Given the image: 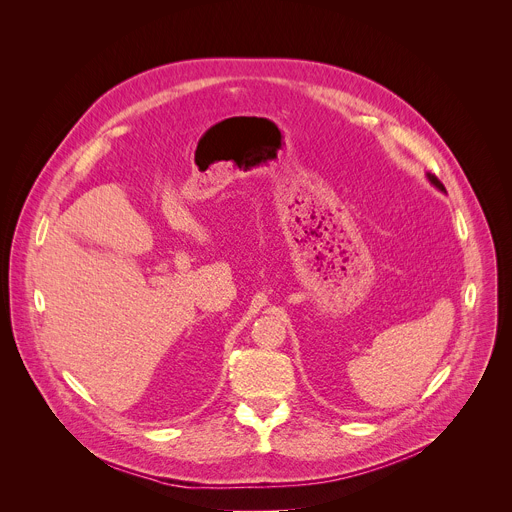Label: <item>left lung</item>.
<instances>
[{
    "label": "left lung",
    "instance_id": "8db88e82",
    "mask_svg": "<svg viewBox=\"0 0 512 512\" xmlns=\"http://www.w3.org/2000/svg\"><path fill=\"white\" fill-rule=\"evenodd\" d=\"M427 180L437 188V190H442V192H446V188H444V184L440 182V180H437L433 174H427Z\"/></svg>",
    "mask_w": 512,
    "mask_h": 512
}]
</instances>
